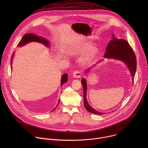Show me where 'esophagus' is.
I'll list each match as a JSON object with an SVG mask.
<instances>
[{
  "label": "esophagus",
  "instance_id": "34e87169",
  "mask_svg": "<svg viewBox=\"0 0 148 148\" xmlns=\"http://www.w3.org/2000/svg\"><path fill=\"white\" fill-rule=\"evenodd\" d=\"M81 75V73L78 70H76L73 72V76L75 78H80Z\"/></svg>",
  "mask_w": 148,
  "mask_h": 148
}]
</instances>
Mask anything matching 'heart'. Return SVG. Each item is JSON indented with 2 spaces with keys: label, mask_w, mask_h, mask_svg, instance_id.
Wrapping results in <instances>:
<instances>
[{
  "label": "heart",
  "mask_w": 148,
  "mask_h": 148,
  "mask_svg": "<svg viewBox=\"0 0 148 148\" xmlns=\"http://www.w3.org/2000/svg\"><path fill=\"white\" fill-rule=\"evenodd\" d=\"M91 47V45L89 43H84L82 45L81 47L79 49V52H84L87 50L88 49H90ZM97 49H92L91 51L90 52L88 56V59H90L92 57H93L97 53Z\"/></svg>",
  "instance_id": "b5f03b06"
}]
</instances>
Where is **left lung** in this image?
<instances>
[{
    "label": "left lung",
    "instance_id": "8db88e82",
    "mask_svg": "<svg viewBox=\"0 0 148 148\" xmlns=\"http://www.w3.org/2000/svg\"><path fill=\"white\" fill-rule=\"evenodd\" d=\"M105 53V57L112 58L123 61L129 67L132 76V80L135 75L136 70V58L132 48L127 41L123 39H118L113 35L112 40L110 41ZM81 84L84 90V105L87 110L92 114L101 115L103 113L99 112L93 109L88 104L86 98L87 83L86 79L82 78Z\"/></svg>",
    "mask_w": 148,
    "mask_h": 148
}]
</instances>
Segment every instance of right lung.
I'll use <instances>...</instances> for the list:
<instances>
[{
	"label": "right lung",
	"mask_w": 148,
	"mask_h": 148,
	"mask_svg": "<svg viewBox=\"0 0 148 148\" xmlns=\"http://www.w3.org/2000/svg\"><path fill=\"white\" fill-rule=\"evenodd\" d=\"M30 41H37L38 42V43H43L45 44L46 46H48L49 43L47 40H46V39L44 38V37H41L40 36H36L32 33H29V34H25L22 38L21 39V40L20 41V42L18 43V44L17 45V46H22L25 45L26 44L28 43ZM13 58V54H12V57H11V60H10V64H11V67H12V60ZM68 79V75L67 74H64L62 76V78H61V86H62V84H64L65 82H66L67 81ZM59 103V101L58 102V104ZM57 104V105H58ZM55 110V108L53 110L54 111Z\"/></svg>",
	"instance_id": "obj_1"
}]
</instances>
